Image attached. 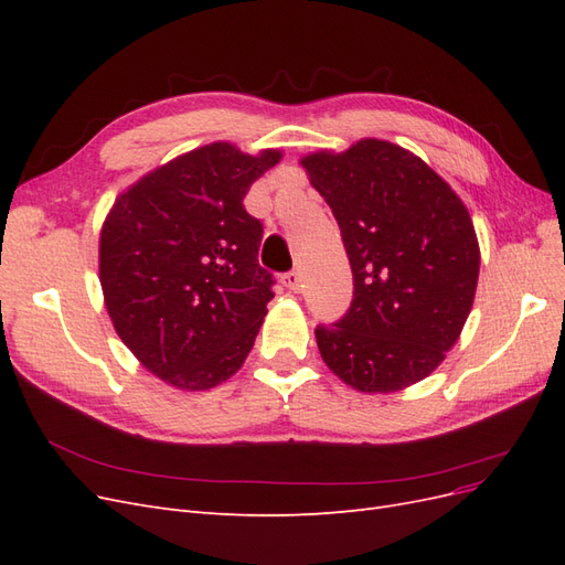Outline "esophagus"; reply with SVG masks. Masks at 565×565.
Segmentation results:
<instances>
[{
  "mask_svg": "<svg viewBox=\"0 0 565 565\" xmlns=\"http://www.w3.org/2000/svg\"><path fill=\"white\" fill-rule=\"evenodd\" d=\"M282 285L287 289H292V292H297V289L301 287V273L299 270H287L282 276Z\"/></svg>",
  "mask_w": 565,
  "mask_h": 565,
  "instance_id": "34e87169",
  "label": "esophagus"
}]
</instances>
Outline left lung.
I'll return each instance as SVG.
<instances>
[{"mask_svg": "<svg viewBox=\"0 0 565 565\" xmlns=\"http://www.w3.org/2000/svg\"><path fill=\"white\" fill-rule=\"evenodd\" d=\"M301 164L330 204L353 273L349 311L316 328L322 361L365 393L424 380L473 303L481 254L467 207L429 164L388 141Z\"/></svg>", "mask_w": 565, "mask_h": 565, "instance_id": "1", "label": "left lung"}]
</instances>
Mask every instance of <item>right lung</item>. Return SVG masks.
<instances>
[{
	"instance_id": "right-lung-1",
	"label": "right lung",
	"mask_w": 565,
	"mask_h": 565,
	"mask_svg": "<svg viewBox=\"0 0 565 565\" xmlns=\"http://www.w3.org/2000/svg\"><path fill=\"white\" fill-rule=\"evenodd\" d=\"M278 150L212 143L117 198L100 231V287L119 339L160 380L204 391L241 370L273 299L249 185Z\"/></svg>"
}]
</instances>
